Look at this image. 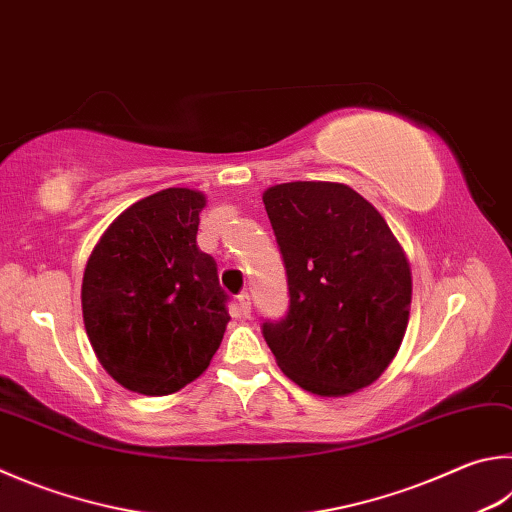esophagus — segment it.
<instances>
[{"label": "esophagus", "mask_w": 512, "mask_h": 512, "mask_svg": "<svg viewBox=\"0 0 512 512\" xmlns=\"http://www.w3.org/2000/svg\"><path fill=\"white\" fill-rule=\"evenodd\" d=\"M237 306H239V313L244 315V318H248V315H250V295L239 293L237 295Z\"/></svg>", "instance_id": "esophagus-1"}]
</instances>
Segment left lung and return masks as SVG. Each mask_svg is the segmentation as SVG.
Listing matches in <instances>:
<instances>
[{"label": "left lung", "mask_w": 512, "mask_h": 512, "mask_svg": "<svg viewBox=\"0 0 512 512\" xmlns=\"http://www.w3.org/2000/svg\"><path fill=\"white\" fill-rule=\"evenodd\" d=\"M280 248L288 309L262 336L284 374L320 396L374 383L401 347L412 302L410 264L380 212L329 181L264 192Z\"/></svg>", "instance_id": "8db88e82"}]
</instances>
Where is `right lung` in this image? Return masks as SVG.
I'll return each instance as SVG.
<instances>
[{"instance_id": "right-lung-1", "label": "right lung", "mask_w": 512, "mask_h": 512, "mask_svg": "<svg viewBox=\"0 0 512 512\" xmlns=\"http://www.w3.org/2000/svg\"><path fill=\"white\" fill-rule=\"evenodd\" d=\"M201 192L167 188L129 206L91 253L82 318L100 365L145 396L206 371L230 320L217 262L197 246Z\"/></svg>"}]
</instances>
